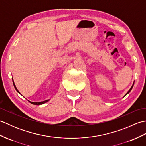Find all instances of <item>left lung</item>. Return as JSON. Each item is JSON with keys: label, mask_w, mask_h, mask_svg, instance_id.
I'll list each match as a JSON object with an SVG mask.
<instances>
[{"label": "left lung", "mask_w": 146, "mask_h": 146, "mask_svg": "<svg viewBox=\"0 0 146 146\" xmlns=\"http://www.w3.org/2000/svg\"><path fill=\"white\" fill-rule=\"evenodd\" d=\"M133 86H134V84H133V85H132V87H131V88H130V90H129V91L127 92V94H125V95H127V94H129V93L130 92H131V90H132V87H133Z\"/></svg>", "instance_id": "8db88e82"}]
</instances>
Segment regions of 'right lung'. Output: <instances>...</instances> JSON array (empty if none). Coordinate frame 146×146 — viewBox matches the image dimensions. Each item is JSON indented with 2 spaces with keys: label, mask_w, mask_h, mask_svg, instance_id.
Wrapping results in <instances>:
<instances>
[{
  "label": "right lung",
  "mask_w": 146,
  "mask_h": 146,
  "mask_svg": "<svg viewBox=\"0 0 146 146\" xmlns=\"http://www.w3.org/2000/svg\"><path fill=\"white\" fill-rule=\"evenodd\" d=\"M12 82H13V84H14V87H15V90H16V91H17L18 93H19V92L18 91V90L17 89L16 86H15V84H14V83L13 80H12ZM19 94H20V93H19ZM48 100H46L42 101V102H30V103H31L32 104H34V105H41V104H43L46 103V102H47Z\"/></svg>",
  "instance_id": "obj_1"
}]
</instances>
